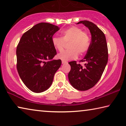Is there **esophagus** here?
Listing matches in <instances>:
<instances>
[{
	"label": "esophagus",
	"mask_w": 126,
	"mask_h": 126,
	"mask_svg": "<svg viewBox=\"0 0 126 126\" xmlns=\"http://www.w3.org/2000/svg\"><path fill=\"white\" fill-rule=\"evenodd\" d=\"M62 63L63 64H67V62L62 61Z\"/></svg>",
	"instance_id": "34e87169"
}]
</instances>
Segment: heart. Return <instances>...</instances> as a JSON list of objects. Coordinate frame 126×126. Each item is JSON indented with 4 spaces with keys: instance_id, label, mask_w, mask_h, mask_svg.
<instances>
[{
    "instance_id": "heart-1",
    "label": "heart",
    "mask_w": 126,
    "mask_h": 126,
    "mask_svg": "<svg viewBox=\"0 0 126 126\" xmlns=\"http://www.w3.org/2000/svg\"><path fill=\"white\" fill-rule=\"evenodd\" d=\"M62 37L54 36L51 39L52 44L56 49L61 51L68 42L69 49L63 50L57 55L58 58L63 61L77 58L79 54L82 55L87 52L90 46V37L89 33L83 31L80 27L72 26L62 31Z\"/></svg>"
}]
</instances>
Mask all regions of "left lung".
Segmentation results:
<instances>
[{"label":"left lung","mask_w":126,"mask_h":126,"mask_svg":"<svg viewBox=\"0 0 126 126\" xmlns=\"http://www.w3.org/2000/svg\"><path fill=\"white\" fill-rule=\"evenodd\" d=\"M79 23L89 28L91 41L86 55L79 62H85L83 66L76 61L68 63L71 67L68 79L74 88L86 91L94 86L100 79L108 60V50L104 33L96 25L86 20L77 24Z\"/></svg>","instance_id":"1"}]
</instances>
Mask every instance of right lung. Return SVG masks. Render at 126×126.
<instances>
[{
  "mask_svg": "<svg viewBox=\"0 0 126 126\" xmlns=\"http://www.w3.org/2000/svg\"><path fill=\"white\" fill-rule=\"evenodd\" d=\"M59 29L51 23H39L24 33L17 45L18 73L24 84L34 93L49 88L61 65V59L51 61L57 54L51 39Z\"/></svg>",
  "mask_w": 126,
  "mask_h": 126,
  "instance_id": "obj_1",
  "label": "right lung"
}]
</instances>
